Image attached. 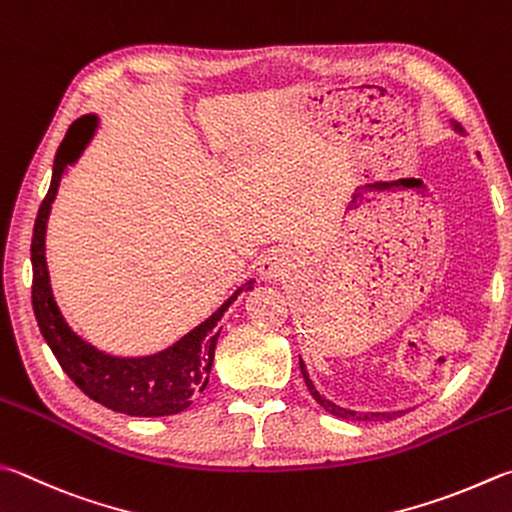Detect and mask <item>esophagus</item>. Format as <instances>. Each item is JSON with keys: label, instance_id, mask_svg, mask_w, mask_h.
Here are the masks:
<instances>
[{"label": "esophagus", "instance_id": "34e87169", "mask_svg": "<svg viewBox=\"0 0 512 512\" xmlns=\"http://www.w3.org/2000/svg\"><path fill=\"white\" fill-rule=\"evenodd\" d=\"M295 268V255L291 250L275 248L262 259V266H259V273L264 275L268 282H280Z\"/></svg>", "mask_w": 512, "mask_h": 512}]
</instances>
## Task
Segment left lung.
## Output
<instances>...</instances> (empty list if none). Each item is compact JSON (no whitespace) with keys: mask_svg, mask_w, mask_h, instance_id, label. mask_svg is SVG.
<instances>
[{"mask_svg":"<svg viewBox=\"0 0 512 512\" xmlns=\"http://www.w3.org/2000/svg\"><path fill=\"white\" fill-rule=\"evenodd\" d=\"M452 129L457 134H461L463 136V127L461 125H457V123H452ZM300 369H302V376H304V383H306V387H309V392H311V396L315 398V403H318L322 410H327L329 414H333L336 418H342V421H360V423H376V421H392V418H396V416H403L405 414V410H398V412H356V410H347V407H340V405H336V403H331L329 398H324L318 389H315V385H313V380L309 378V371H306V365H304V360L300 358Z\"/></svg>","mask_w":512,"mask_h":512,"instance_id":"1","label":"left lung"}]
</instances>
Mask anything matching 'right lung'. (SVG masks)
<instances>
[{"label": "right lung", "instance_id": "add662e5", "mask_svg": "<svg viewBox=\"0 0 512 512\" xmlns=\"http://www.w3.org/2000/svg\"><path fill=\"white\" fill-rule=\"evenodd\" d=\"M100 118L96 114L80 116L69 127L67 136L55 152L51 185L37 212L31 264H33V311L46 345L58 358L73 383L91 401L109 410L129 416H170L188 410L197 394L208 385L215 347L219 340V322L244 291H253L255 280L241 284L228 300L210 313L206 320L190 329L170 347L147 356H114L100 351L69 327L53 297L49 266H46V226H49L53 201L69 167L78 163L91 138H94Z\"/></svg>", "mask_w": 512, "mask_h": 512}]
</instances>
